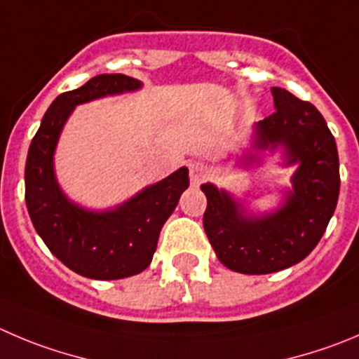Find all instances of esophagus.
Listing matches in <instances>:
<instances>
[{
    "label": "esophagus",
    "instance_id": "34e87169",
    "mask_svg": "<svg viewBox=\"0 0 359 359\" xmlns=\"http://www.w3.org/2000/svg\"><path fill=\"white\" fill-rule=\"evenodd\" d=\"M208 174H210V169H208L206 163L194 162L192 165H190V182H192L194 185H201V183L208 177Z\"/></svg>",
    "mask_w": 359,
    "mask_h": 359
}]
</instances>
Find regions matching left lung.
<instances>
[{"label": "left lung", "mask_w": 359, "mask_h": 359, "mask_svg": "<svg viewBox=\"0 0 359 359\" xmlns=\"http://www.w3.org/2000/svg\"><path fill=\"white\" fill-rule=\"evenodd\" d=\"M275 112L257 123V148L282 144L299 162L292 192L276 213L245 217L241 204L217 187H201L208 199L204 231L218 261L245 275H266L303 261L333 217L340 192L339 151L323 114L310 102L273 88Z\"/></svg>", "instance_id": "obj_1"}]
</instances>
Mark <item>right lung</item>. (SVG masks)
Returning <instances> with one entry per match:
<instances>
[{
  "label": "right lung",
  "mask_w": 359,
  "mask_h": 359,
  "mask_svg": "<svg viewBox=\"0 0 359 359\" xmlns=\"http://www.w3.org/2000/svg\"><path fill=\"white\" fill-rule=\"evenodd\" d=\"M141 88L123 74H102L61 93L43 114L26 160V206L36 233L72 271L95 280L137 275L151 262L160 231L189 189L182 167L116 210L91 213L68 203L54 177L53 155L65 121L77 104Z\"/></svg>",
  "instance_id": "right-lung-1"
}]
</instances>
